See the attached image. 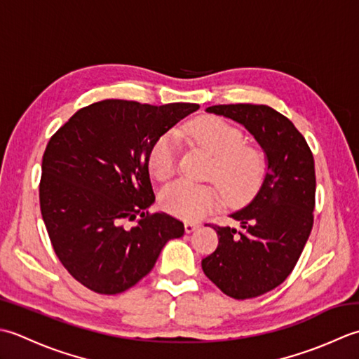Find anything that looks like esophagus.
<instances>
[{
  "instance_id": "esophagus-1",
  "label": "esophagus",
  "mask_w": 359,
  "mask_h": 359,
  "mask_svg": "<svg viewBox=\"0 0 359 359\" xmlns=\"http://www.w3.org/2000/svg\"><path fill=\"white\" fill-rule=\"evenodd\" d=\"M196 228H198V224L194 223V222H186V223H184V229H186V232H187V233L194 232Z\"/></svg>"
}]
</instances>
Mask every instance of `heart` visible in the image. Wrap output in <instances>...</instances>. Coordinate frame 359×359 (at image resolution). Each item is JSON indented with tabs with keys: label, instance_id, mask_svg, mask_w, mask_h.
Instances as JSON below:
<instances>
[{
	"label": "heart",
	"instance_id": "1",
	"mask_svg": "<svg viewBox=\"0 0 359 359\" xmlns=\"http://www.w3.org/2000/svg\"><path fill=\"white\" fill-rule=\"evenodd\" d=\"M187 136L206 149L212 159L209 178L218 182L231 201L250 198L266 173V156L262 149L245 142L243 131L217 116L192 121ZM181 139L170 131L159 136L149 151L150 172L161 181L172 178L178 167ZM222 203L217 184L178 180L161 190V204L182 220H200Z\"/></svg>",
	"mask_w": 359,
	"mask_h": 359
}]
</instances>
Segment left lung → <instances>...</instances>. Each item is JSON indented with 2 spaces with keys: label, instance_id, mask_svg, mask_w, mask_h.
<instances>
[{
  "label": "left lung",
  "instance_id": "1",
  "mask_svg": "<svg viewBox=\"0 0 359 359\" xmlns=\"http://www.w3.org/2000/svg\"><path fill=\"white\" fill-rule=\"evenodd\" d=\"M208 111L250 131L266 153L268 172L255 198L231 214L240 229L209 224L218 246L201 268L226 296L257 297L285 282L310 237L316 203L313 153L292 122L268 105H214Z\"/></svg>",
  "mask_w": 359,
  "mask_h": 359
}]
</instances>
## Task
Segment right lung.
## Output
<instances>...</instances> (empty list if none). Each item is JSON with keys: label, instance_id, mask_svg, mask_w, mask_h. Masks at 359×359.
I'll use <instances>...</instances> for the list:
<instances>
[{"label": "right lung", "instance_id": "1", "mask_svg": "<svg viewBox=\"0 0 359 359\" xmlns=\"http://www.w3.org/2000/svg\"><path fill=\"white\" fill-rule=\"evenodd\" d=\"M200 105L108 99L80 108L43 153L40 210L54 252L94 292L119 294L147 276L184 224L155 201L149 151Z\"/></svg>", "mask_w": 359, "mask_h": 359}]
</instances>
